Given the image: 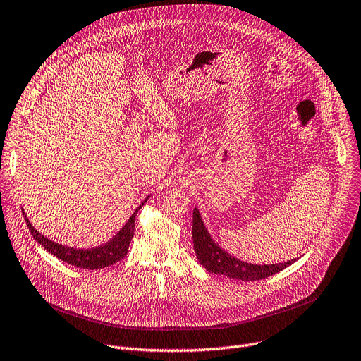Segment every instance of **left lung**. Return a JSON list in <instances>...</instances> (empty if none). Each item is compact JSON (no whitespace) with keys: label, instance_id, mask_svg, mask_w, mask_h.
<instances>
[{"label":"left lung","instance_id":"left-lung-1","mask_svg":"<svg viewBox=\"0 0 361 361\" xmlns=\"http://www.w3.org/2000/svg\"><path fill=\"white\" fill-rule=\"evenodd\" d=\"M192 243L195 256H197L200 265L204 267L209 272L216 275H224L227 278L239 279L243 282L259 281L272 276L297 260L290 259L288 262H283V264L256 265L235 257L233 255L223 250L219 243L214 242L210 232L204 226V221L197 207L192 210Z\"/></svg>","mask_w":361,"mask_h":361}]
</instances>
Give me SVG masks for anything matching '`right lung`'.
<instances>
[{
    "label": "right lung",
    "instance_id": "add662e5",
    "mask_svg": "<svg viewBox=\"0 0 361 361\" xmlns=\"http://www.w3.org/2000/svg\"><path fill=\"white\" fill-rule=\"evenodd\" d=\"M148 197L135 209L133 216L128 219V221L123 224V227L111 240H108L106 243H104L101 246L87 247V249L64 246V245H60V243H56V242L47 239L46 236L39 233L37 228H35V226L31 224L27 214L24 213V209H23V214H24L25 223L28 226V231L31 232L32 238H35L36 242L40 243L49 253H51L53 256L59 257L60 260L66 262V264L73 265L76 268L94 271V269H102V268L116 264L118 260H121L128 253L129 243H130V240H133V236H134L137 213L147 203Z\"/></svg>",
    "mask_w": 361,
    "mask_h": 361
}]
</instances>
